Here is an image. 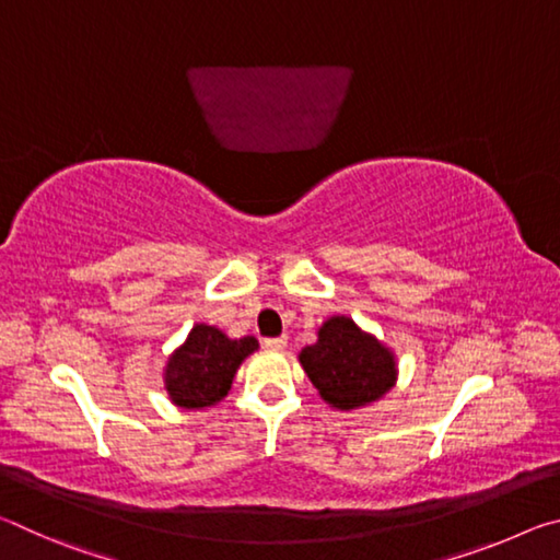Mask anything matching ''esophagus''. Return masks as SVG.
Listing matches in <instances>:
<instances>
[{
	"instance_id": "34e87169",
	"label": "esophagus",
	"mask_w": 560,
	"mask_h": 560,
	"mask_svg": "<svg viewBox=\"0 0 560 560\" xmlns=\"http://www.w3.org/2000/svg\"><path fill=\"white\" fill-rule=\"evenodd\" d=\"M289 343L287 336H277V338H264V346H267L269 350H283Z\"/></svg>"
}]
</instances>
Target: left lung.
Here are the masks:
<instances>
[{"mask_svg": "<svg viewBox=\"0 0 560 560\" xmlns=\"http://www.w3.org/2000/svg\"><path fill=\"white\" fill-rule=\"evenodd\" d=\"M301 365L318 395L338 410H355L395 385V358L381 340L346 316L328 318L314 346L301 350Z\"/></svg>", "mask_w": 560, "mask_h": 560, "instance_id": "1", "label": "left lung"}]
</instances>
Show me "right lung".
Instances as JSON below:
<instances>
[{
    "label": "right lung",
    "mask_w": 560,
    "mask_h": 560,
    "mask_svg": "<svg viewBox=\"0 0 560 560\" xmlns=\"http://www.w3.org/2000/svg\"><path fill=\"white\" fill-rule=\"evenodd\" d=\"M259 348L257 338H226L220 328L197 324L165 368V390L179 407H210L230 393L236 368Z\"/></svg>",
    "instance_id": "add662e5"
}]
</instances>
